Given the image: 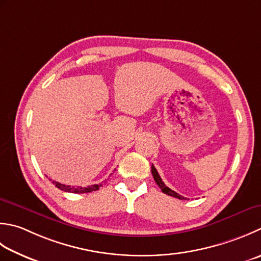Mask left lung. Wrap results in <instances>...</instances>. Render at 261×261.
<instances>
[{"label":"left lung","instance_id":"1","mask_svg":"<svg viewBox=\"0 0 261 261\" xmlns=\"http://www.w3.org/2000/svg\"><path fill=\"white\" fill-rule=\"evenodd\" d=\"M151 174H152V176H154V180H155V182L157 183V186L161 188V190H162L163 192H164L165 195H168V196H171V197H175V198H177V199H181V200H185V199H187V198H185V197L180 196V195H178V193H176L175 191H173L172 189H170V188L165 186V183L162 181V178H161L160 174H158V172H157V170H156L154 165H151Z\"/></svg>","mask_w":261,"mask_h":261}]
</instances>
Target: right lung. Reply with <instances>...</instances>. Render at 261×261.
I'll return each instance as SVG.
<instances>
[{
    "label": "right lung",
    "instance_id": "obj_1",
    "mask_svg": "<svg viewBox=\"0 0 261 261\" xmlns=\"http://www.w3.org/2000/svg\"><path fill=\"white\" fill-rule=\"evenodd\" d=\"M53 185H55L56 188H59L60 190L65 191V192H71V193H88L91 191H96L103 186V183H99V185H93V186H88L86 188L83 187H71V186H65V185H61L59 182H52Z\"/></svg>",
    "mask_w": 261,
    "mask_h": 261
}]
</instances>
